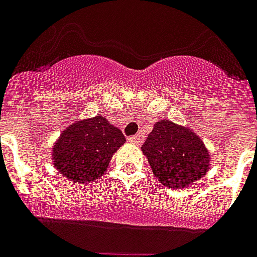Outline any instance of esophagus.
<instances>
[{
  "mask_svg": "<svg viewBox=\"0 0 257 257\" xmlns=\"http://www.w3.org/2000/svg\"><path fill=\"white\" fill-rule=\"evenodd\" d=\"M128 141L131 143H134V145H142L143 141H145V136L143 135H135V136H131Z\"/></svg>",
  "mask_w": 257,
  "mask_h": 257,
  "instance_id": "34e87169",
  "label": "esophagus"
}]
</instances>
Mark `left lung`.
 Masks as SVG:
<instances>
[{
    "label": "left lung",
    "mask_w": 257,
    "mask_h": 257,
    "mask_svg": "<svg viewBox=\"0 0 257 257\" xmlns=\"http://www.w3.org/2000/svg\"><path fill=\"white\" fill-rule=\"evenodd\" d=\"M142 152L157 181L172 189H182L203 178L211 161L206 145L191 128L168 119L154 123Z\"/></svg>",
    "instance_id": "left-lung-1"
}]
</instances>
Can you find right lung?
<instances>
[{
    "mask_svg": "<svg viewBox=\"0 0 257 257\" xmlns=\"http://www.w3.org/2000/svg\"><path fill=\"white\" fill-rule=\"evenodd\" d=\"M126 142L103 115L68 125L51 150L55 170L73 182H91L103 177L112 156Z\"/></svg>",
    "mask_w": 257,
    "mask_h": 257,
    "instance_id": "add662e5",
    "label": "right lung"
}]
</instances>
